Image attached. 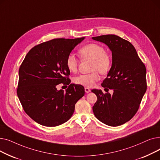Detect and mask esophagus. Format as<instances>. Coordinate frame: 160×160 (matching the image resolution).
<instances>
[{"mask_svg": "<svg viewBox=\"0 0 160 160\" xmlns=\"http://www.w3.org/2000/svg\"><path fill=\"white\" fill-rule=\"evenodd\" d=\"M85 91H86V93H89V92L91 91V89L89 88H87V87H86L85 88Z\"/></svg>", "mask_w": 160, "mask_h": 160, "instance_id": "obj_1", "label": "esophagus"}]
</instances>
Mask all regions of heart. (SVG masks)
<instances>
[{"mask_svg":"<svg viewBox=\"0 0 160 160\" xmlns=\"http://www.w3.org/2000/svg\"><path fill=\"white\" fill-rule=\"evenodd\" d=\"M78 53L83 59L92 60L91 71L93 72L77 76L74 78V82L77 85L87 88L92 87L100 78L99 72L104 74L110 70L112 64V58L106 52V49L103 46L95 43L82 47L78 50ZM65 65L69 72L72 73L77 72L78 60L74 54H70L67 56Z\"/></svg>","mask_w":160,"mask_h":160,"instance_id":"obj_1","label":"heart"}]
</instances>
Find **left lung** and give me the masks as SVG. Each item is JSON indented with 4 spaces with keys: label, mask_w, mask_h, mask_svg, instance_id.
Instances as JSON below:
<instances>
[{
    "label": "left lung",
    "mask_w": 160,
    "mask_h": 160,
    "mask_svg": "<svg viewBox=\"0 0 160 160\" xmlns=\"http://www.w3.org/2000/svg\"><path fill=\"white\" fill-rule=\"evenodd\" d=\"M92 38L111 50L112 65L102 86L113 90L112 95L91 90L97 97L93 111L100 121L117 127L130 121L138 110L147 87L146 67L128 41L113 34Z\"/></svg>",
    "instance_id": "left-lung-1"
}]
</instances>
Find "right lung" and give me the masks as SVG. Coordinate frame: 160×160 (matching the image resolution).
I'll use <instances>...</instances> for the list:
<instances>
[{"instance_id": "add662e5", "label": "right lung", "mask_w": 160, "mask_h": 160, "mask_svg": "<svg viewBox=\"0 0 160 160\" xmlns=\"http://www.w3.org/2000/svg\"><path fill=\"white\" fill-rule=\"evenodd\" d=\"M85 38L53 39L33 47L19 70L17 93L24 111L36 122L56 127L68 121L75 104L84 95V88L73 84L69 78L66 58ZM60 83L69 85L64 92Z\"/></svg>"}]
</instances>
